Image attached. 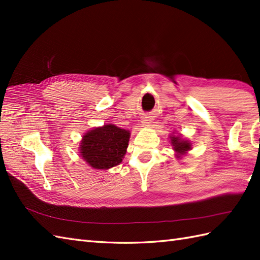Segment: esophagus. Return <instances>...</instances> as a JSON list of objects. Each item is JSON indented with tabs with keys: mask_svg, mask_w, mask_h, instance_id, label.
Masks as SVG:
<instances>
[{
	"mask_svg": "<svg viewBox=\"0 0 260 260\" xmlns=\"http://www.w3.org/2000/svg\"><path fill=\"white\" fill-rule=\"evenodd\" d=\"M152 123V118L150 116H143L142 118V125L143 126H150Z\"/></svg>",
	"mask_w": 260,
	"mask_h": 260,
	"instance_id": "34e87169",
	"label": "esophagus"
}]
</instances>
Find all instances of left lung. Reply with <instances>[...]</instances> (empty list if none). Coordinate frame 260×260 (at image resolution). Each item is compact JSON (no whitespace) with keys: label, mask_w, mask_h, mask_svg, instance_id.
Here are the masks:
<instances>
[{"label":"left lung","mask_w":260,"mask_h":260,"mask_svg":"<svg viewBox=\"0 0 260 260\" xmlns=\"http://www.w3.org/2000/svg\"><path fill=\"white\" fill-rule=\"evenodd\" d=\"M170 143L171 146H172L173 151H174V155L175 158H182L184 155H186L187 152L192 150V143L191 141L184 139L182 137V135L180 134H175L174 132L172 133V135H170Z\"/></svg>","instance_id":"obj_1"}]
</instances>
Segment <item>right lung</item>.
I'll use <instances>...</instances> for the list:
<instances>
[{"label": "right lung", "instance_id": "add662e5", "mask_svg": "<svg viewBox=\"0 0 260 260\" xmlns=\"http://www.w3.org/2000/svg\"><path fill=\"white\" fill-rule=\"evenodd\" d=\"M131 132L114 124L93 127L82 135L79 155L95 170H108L121 163L126 154Z\"/></svg>", "mask_w": 260, "mask_h": 260}]
</instances>
